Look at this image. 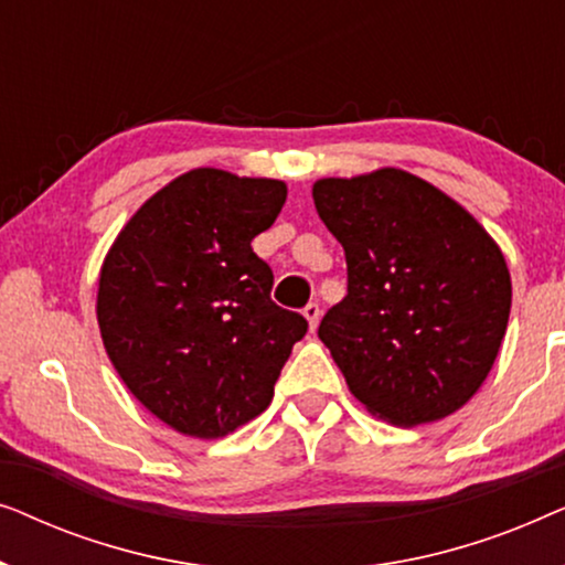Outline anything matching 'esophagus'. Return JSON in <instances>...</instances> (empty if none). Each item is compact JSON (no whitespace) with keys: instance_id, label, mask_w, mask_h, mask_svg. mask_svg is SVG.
<instances>
[{"instance_id":"34e87169","label":"esophagus","mask_w":565,"mask_h":565,"mask_svg":"<svg viewBox=\"0 0 565 565\" xmlns=\"http://www.w3.org/2000/svg\"><path fill=\"white\" fill-rule=\"evenodd\" d=\"M303 316L308 319V327H311V331H316V327H319V319H321V306L311 300V303L303 308Z\"/></svg>"}]
</instances>
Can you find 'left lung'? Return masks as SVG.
<instances>
[{"instance_id": "1", "label": "left lung", "mask_w": 565, "mask_h": 565, "mask_svg": "<svg viewBox=\"0 0 565 565\" xmlns=\"http://www.w3.org/2000/svg\"><path fill=\"white\" fill-rule=\"evenodd\" d=\"M313 203L347 259V296L319 337L354 398L398 427L466 406L497 360L512 308L497 242L404 169L319 180Z\"/></svg>"}]
</instances>
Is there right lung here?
<instances>
[{"mask_svg":"<svg viewBox=\"0 0 565 565\" xmlns=\"http://www.w3.org/2000/svg\"><path fill=\"white\" fill-rule=\"evenodd\" d=\"M280 180L192 169L138 207L107 252L97 321L128 391L169 427L223 437L269 406L308 321L269 298L252 238L273 226Z\"/></svg>","mask_w":565,"mask_h":565,"instance_id":"1","label":"right lung"}]
</instances>
